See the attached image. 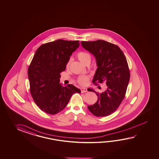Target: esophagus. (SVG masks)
Wrapping results in <instances>:
<instances>
[{
	"instance_id": "obj_1",
	"label": "esophagus",
	"mask_w": 159,
	"mask_h": 159,
	"mask_svg": "<svg viewBox=\"0 0 159 159\" xmlns=\"http://www.w3.org/2000/svg\"><path fill=\"white\" fill-rule=\"evenodd\" d=\"M81 93H86L87 91V89L84 88V87H82L81 89Z\"/></svg>"
}]
</instances>
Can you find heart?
Listing matches in <instances>:
<instances>
[{
	"instance_id": "obj_1",
	"label": "heart",
	"mask_w": 159,
	"mask_h": 159,
	"mask_svg": "<svg viewBox=\"0 0 159 159\" xmlns=\"http://www.w3.org/2000/svg\"><path fill=\"white\" fill-rule=\"evenodd\" d=\"M77 57L78 59L80 60V61H81V62L84 64H86L87 61L90 60L91 55L90 53L86 51H80L77 53ZM71 62V59H69L68 62L66 64V67L67 68H68ZM90 80V77L89 75H81L78 77L77 79V82L81 85L82 86H85L87 85Z\"/></svg>"
}]
</instances>
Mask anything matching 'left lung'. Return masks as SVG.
<instances>
[{
  "label": "left lung",
  "instance_id": "left-lung-1",
  "mask_svg": "<svg viewBox=\"0 0 159 159\" xmlns=\"http://www.w3.org/2000/svg\"><path fill=\"white\" fill-rule=\"evenodd\" d=\"M81 44L96 58L98 67L93 84L105 83L107 86L102 93L88 89L98 97L97 102L88 106V109L97 117L110 115L118 109L125 97L130 75L126 58L118 46L107 41H82Z\"/></svg>",
  "mask_w": 159,
  "mask_h": 159
}]
</instances>
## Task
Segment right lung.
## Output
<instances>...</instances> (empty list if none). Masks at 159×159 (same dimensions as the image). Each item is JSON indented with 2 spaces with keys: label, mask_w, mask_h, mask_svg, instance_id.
<instances>
[{
  "label": "right lung",
  "mask_w": 159,
  "mask_h": 159,
  "mask_svg": "<svg viewBox=\"0 0 159 159\" xmlns=\"http://www.w3.org/2000/svg\"><path fill=\"white\" fill-rule=\"evenodd\" d=\"M79 46V41L58 39L42 44L36 51L28 68L30 91L35 104L44 112L59 113L73 93H81L73 84L62 86L59 79L70 56Z\"/></svg>",
  "instance_id": "obj_1"
}]
</instances>
